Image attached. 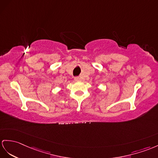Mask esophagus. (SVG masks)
<instances>
[{"mask_svg":"<svg viewBox=\"0 0 158 158\" xmlns=\"http://www.w3.org/2000/svg\"><path fill=\"white\" fill-rule=\"evenodd\" d=\"M74 80H75V81H80V80H81V79H80V77H78V76H77V77H75V78H74Z\"/></svg>","mask_w":158,"mask_h":158,"instance_id":"1","label":"esophagus"}]
</instances>
